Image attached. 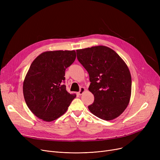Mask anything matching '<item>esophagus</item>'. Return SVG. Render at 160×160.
Instances as JSON below:
<instances>
[{"instance_id":"34e87169","label":"esophagus","mask_w":160,"mask_h":160,"mask_svg":"<svg viewBox=\"0 0 160 160\" xmlns=\"http://www.w3.org/2000/svg\"><path fill=\"white\" fill-rule=\"evenodd\" d=\"M85 91H86V89H85L84 88L81 87V88H80V89L79 92H78V95H82L83 92H85Z\"/></svg>"}]
</instances>
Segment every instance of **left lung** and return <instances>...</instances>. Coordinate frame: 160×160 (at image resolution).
<instances>
[{"mask_svg": "<svg viewBox=\"0 0 160 160\" xmlns=\"http://www.w3.org/2000/svg\"><path fill=\"white\" fill-rule=\"evenodd\" d=\"M77 54L89 73V91L95 97L89 110L105 121L118 117L127 108L131 97L132 78L127 65L106 46L77 50Z\"/></svg>", "mask_w": 160, "mask_h": 160, "instance_id": "obj_1", "label": "left lung"}]
</instances>
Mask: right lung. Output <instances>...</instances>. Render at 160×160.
Returning <instances> with one entry per match:
<instances>
[{"label": "right lung", "instance_id": "right-lung-1", "mask_svg": "<svg viewBox=\"0 0 160 160\" xmlns=\"http://www.w3.org/2000/svg\"><path fill=\"white\" fill-rule=\"evenodd\" d=\"M75 59V50H55L41 53L32 63L23 82V95L38 118L47 122L57 119L76 97L63 84L65 69Z\"/></svg>", "mask_w": 160, "mask_h": 160}]
</instances>
